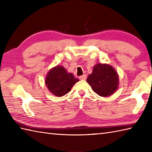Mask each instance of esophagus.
Returning a JSON list of instances; mask_svg holds the SVG:
<instances>
[{
  "label": "esophagus",
  "mask_w": 152,
  "mask_h": 152,
  "mask_svg": "<svg viewBox=\"0 0 152 152\" xmlns=\"http://www.w3.org/2000/svg\"><path fill=\"white\" fill-rule=\"evenodd\" d=\"M79 78H80V80H86V78H87L86 74H83L82 76L79 77Z\"/></svg>",
  "instance_id": "esophagus-1"
}]
</instances>
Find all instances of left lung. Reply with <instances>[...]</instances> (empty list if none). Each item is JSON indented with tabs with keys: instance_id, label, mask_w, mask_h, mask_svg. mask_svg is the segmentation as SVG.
Listing matches in <instances>:
<instances>
[{
	"instance_id": "8db88e82",
	"label": "left lung",
	"mask_w": 152,
	"mask_h": 152,
	"mask_svg": "<svg viewBox=\"0 0 152 152\" xmlns=\"http://www.w3.org/2000/svg\"><path fill=\"white\" fill-rule=\"evenodd\" d=\"M93 91L101 96H108L117 91L119 76L114 68L108 64L97 63L87 78Z\"/></svg>"
}]
</instances>
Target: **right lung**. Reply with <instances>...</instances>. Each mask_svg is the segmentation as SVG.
I'll return each instance as SVG.
<instances>
[{"label":"right lung","mask_w":152,"mask_h":152,"mask_svg":"<svg viewBox=\"0 0 152 152\" xmlns=\"http://www.w3.org/2000/svg\"><path fill=\"white\" fill-rule=\"evenodd\" d=\"M78 81L72 73L68 72L63 66L57 65L48 72L45 83L51 93L56 96H62L69 93Z\"/></svg>","instance_id":"add662e5"}]
</instances>
